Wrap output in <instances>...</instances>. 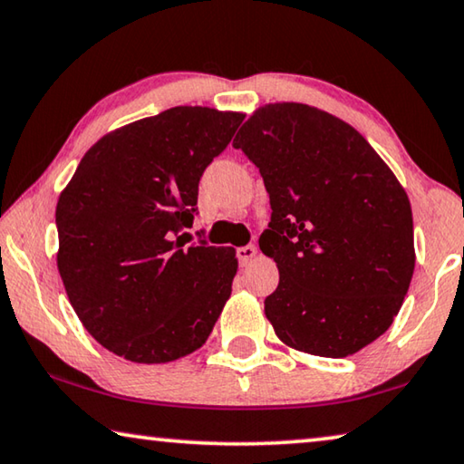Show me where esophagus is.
Listing matches in <instances>:
<instances>
[{"mask_svg": "<svg viewBox=\"0 0 464 464\" xmlns=\"http://www.w3.org/2000/svg\"><path fill=\"white\" fill-rule=\"evenodd\" d=\"M256 256H258V249H256V246L237 247V260H239L241 266H247V264L252 262Z\"/></svg>", "mask_w": 464, "mask_h": 464, "instance_id": "esophagus-1", "label": "esophagus"}]
</instances>
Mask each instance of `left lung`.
I'll list each match as a JSON object with an SVG mask.
<instances>
[{
  "label": "left lung",
  "mask_w": 464,
  "mask_h": 464,
  "mask_svg": "<svg viewBox=\"0 0 464 464\" xmlns=\"http://www.w3.org/2000/svg\"><path fill=\"white\" fill-rule=\"evenodd\" d=\"M270 198L260 249L278 266L264 299L276 336L347 357L391 328L415 268L409 198L349 123L301 102L256 111L233 142Z\"/></svg>",
  "instance_id": "8db88e82"
}]
</instances>
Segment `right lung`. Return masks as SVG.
<instances>
[{
	"label": "right lung",
	"mask_w": 464,
	"mask_h": 464,
	"mask_svg": "<svg viewBox=\"0 0 464 464\" xmlns=\"http://www.w3.org/2000/svg\"><path fill=\"white\" fill-rule=\"evenodd\" d=\"M244 121L173 107L101 138L57 202V268L94 341L136 363L200 349L231 295L233 247L196 233L198 183Z\"/></svg>",
	"instance_id": "right-lung-1"
}]
</instances>
